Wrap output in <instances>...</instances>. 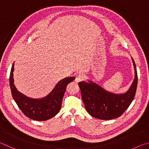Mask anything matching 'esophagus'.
I'll return each mask as SVG.
<instances>
[{
    "mask_svg": "<svg viewBox=\"0 0 149 149\" xmlns=\"http://www.w3.org/2000/svg\"><path fill=\"white\" fill-rule=\"evenodd\" d=\"M84 79V76L82 74H78L76 76V79H75V81L77 82H79L82 81V80Z\"/></svg>",
    "mask_w": 149,
    "mask_h": 149,
    "instance_id": "esophagus-1",
    "label": "esophagus"
}]
</instances>
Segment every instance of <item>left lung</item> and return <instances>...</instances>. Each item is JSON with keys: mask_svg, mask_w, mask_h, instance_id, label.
I'll list each match as a JSON object with an SVG mask.
<instances>
[{"mask_svg": "<svg viewBox=\"0 0 149 149\" xmlns=\"http://www.w3.org/2000/svg\"><path fill=\"white\" fill-rule=\"evenodd\" d=\"M135 79L129 90L122 94L107 92L92 81L79 83L85 109L91 116L101 120L120 116L134 100L137 86V72L134 59Z\"/></svg>", "mask_w": 149, "mask_h": 149, "instance_id": "obj_1", "label": "left lung"}]
</instances>
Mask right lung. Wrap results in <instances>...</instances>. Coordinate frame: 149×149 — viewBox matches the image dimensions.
Here are the masks:
<instances>
[{"label": "right lung", "mask_w": 149, "mask_h": 149, "mask_svg": "<svg viewBox=\"0 0 149 149\" xmlns=\"http://www.w3.org/2000/svg\"><path fill=\"white\" fill-rule=\"evenodd\" d=\"M14 67L13 63L10 75V86L13 99L22 113L28 118L37 121H44L56 116L61 109L62 100L68 84L73 81L75 77H67L60 80L46 97L32 99L17 90L13 79Z\"/></svg>", "instance_id": "right-lung-1"}]
</instances>
